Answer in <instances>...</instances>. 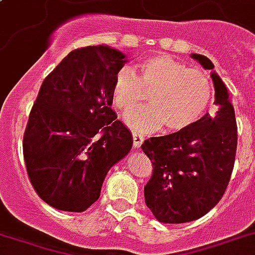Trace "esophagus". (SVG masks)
Returning a JSON list of instances; mask_svg holds the SVG:
<instances>
[{"instance_id": "esophagus-1", "label": "esophagus", "mask_w": 255, "mask_h": 255, "mask_svg": "<svg viewBox=\"0 0 255 255\" xmlns=\"http://www.w3.org/2000/svg\"><path fill=\"white\" fill-rule=\"evenodd\" d=\"M132 140H133V145H135V148H139L144 140V137L140 135V133H137V132H132Z\"/></svg>"}]
</instances>
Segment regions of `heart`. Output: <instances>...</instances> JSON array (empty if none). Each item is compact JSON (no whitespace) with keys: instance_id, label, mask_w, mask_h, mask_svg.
<instances>
[{"instance_id":"1","label":"heart","mask_w":255,"mask_h":255,"mask_svg":"<svg viewBox=\"0 0 255 255\" xmlns=\"http://www.w3.org/2000/svg\"><path fill=\"white\" fill-rule=\"evenodd\" d=\"M151 106L128 116V123L139 131H182L201 119L207 110L213 88L207 73L188 68L178 60L155 54L139 64V76L132 68H122L112 85L114 106L128 114L145 102Z\"/></svg>"}]
</instances>
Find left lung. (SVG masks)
<instances>
[{
  "mask_svg": "<svg viewBox=\"0 0 255 255\" xmlns=\"http://www.w3.org/2000/svg\"><path fill=\"white\" fill-rule=\"evenodd\" d=\"M205 69L214 64L192 53ZM215 115L209 112L190 127L166 136L149 137L141 144L152 163L144 186L145 205L163 223L191 222L217 205L230 182L237 152V122L229 92L215 72Z\"/></svg>",
  "mask_w": 255,
  "mask_h": 255,
  "instance_id": "8db88e82",
  "label": "left lung"
}]
</instances>
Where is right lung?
<instances>
[{"label": "right lung", "instance_id": "right-lung-1", "mask_svg": "<svg viewBox=\"0 0 255 255\" xmlns=\"http://www.w3.org/2000/svg\"><path fill=\"white\" fill-rule=\"evenodd\" d=\"M126 56L110 46L72 50L46 76L29 114L22 151L37 195L57 210L81 213L100 197L107 172L132 147L111 108Z\"/></svg>", "mask_w": 255, "mask_h": 255}]
</instances>
